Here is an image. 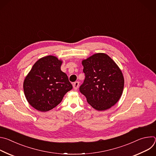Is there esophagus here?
Here are the masks:
<instances>
[{"mask_svg": "<svg viewBox=\"0 0 156 156\" xmlns=\"http://www.w3.org/2000/svg\"><path fill=\"white\" fill-rule=\"evenodd\" d=\"M73 87L75 90H77L78 88L79 87V82L78 81H75L73 84Z\"/></svg>", "mask_w": 156, "mask_h": 156, "instance_id": "1", "label": "esophagus"}]
</instances>
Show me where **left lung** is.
Wrapping results in <instances>:
<instances>
[{
	"label": "left lung",
	"instance_id": "left-lung-1",
	"mask_svg": "<svg viewBox=\"0 0 156 156\" xmlns=\"http://www.w3.org/2000/svg\"><path fill=\"white\" fill-rule=\"evenodd\" d=\"M85 79L80 91L94 109L102 111L114 106L123 90L124 78L116 63L104 53L93 54L82 61Z\"/></svg>",
	"mask_w": 156,
	"mask_h": 156
}]
</instances>
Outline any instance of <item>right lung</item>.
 I'll use <instances>...</instances> for the list:
<instances>
[{
    "label": "right lung",
    "instance_id": "add662e5",
    "mask_svg": "<svg viewBox=\"0 0 156 156\" xmlns=\"http://www.w3.org/2000/svg\"><path fill=\"white\" fill-rule=\"evenodd\" d=\"M62 61L53 55L39 58L33 66L23 82L28 103L44 112L55 107L73 86L61 69Z\"/></svg>",
    "mask_w": 156,
    "mask_h": 156
}]
</instances>
